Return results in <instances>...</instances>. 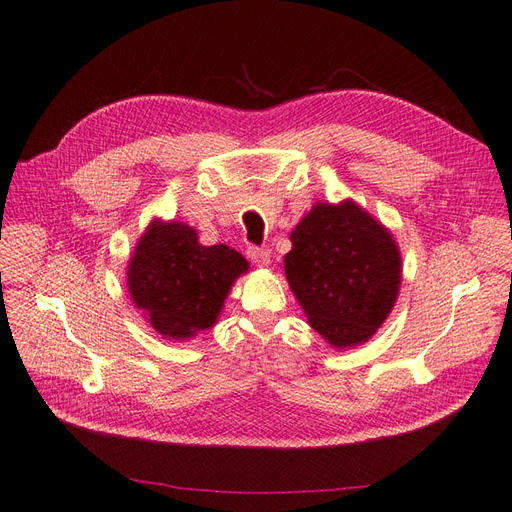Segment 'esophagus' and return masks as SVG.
I'll list each match as a JSON object with an SVG mask.
<instances>
[{
  "label": "esophagus",
  "mask_w": 512,
  "mask_h": 512,
  "mask_svg": "<svg viewBox=\"0 0 512 512\" xmlns=\"http://www.w3.org/2000/svg\"><path fill=\"white\" fill-rule=\"evenodd\" d=\"M248 258L256 264V267H269V264H271L269 250L258 248V245H250V248H248Z\"/></svg>",
  "instance_id": "esophagus-1"
}]
</instances>
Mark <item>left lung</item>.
<instances>
[{"label": "left lung", "instance_id": "1", "mask_svg": "<svg viewBox=\"0 0 512 512\" xmlns=\"http://www.w3.org/2000/svg\"><path fill=\"white\" fill-rule=\"evenodd\" d=\"M286 277L309 324L334 347L368 341L400 288L392 235L354 201L317 203L290 235Z\"/></svg>", "mask_w": 512, "mask_h": 512}]
</instances>
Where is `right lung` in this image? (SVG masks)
Segmentation results:
<instances>
[{"instance_id":"obj_1","label":"right lung","mask_w":512,"mask_h":512,"mask_svg":"<svg viewBox=\"0 0 512 512\" xmlns=\"http://www.w3.org/2000/svg\"><path fill=\"white\" fill-rule=\"evenodd\" d=\"M248 260L226 245L199 243L182 222H152L129 262L133 303L167 339H190L216 324L233 281Z\"/></svg>"}]
</instances>
